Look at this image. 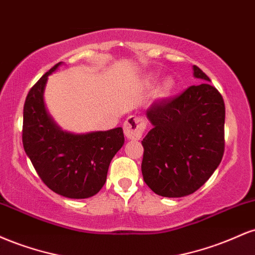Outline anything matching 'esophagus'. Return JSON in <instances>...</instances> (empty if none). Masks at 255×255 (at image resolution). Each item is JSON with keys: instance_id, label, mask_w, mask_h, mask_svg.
<instances>
[{"instance_id": "obj_1", "label": "esophagus", "mask_w": 255, "mask_h": 255, "mask_svg": "<svg viewBox=\"0 0 255 255\" xmlns=\"http://www.w3.org/2000/svg\"><path fill=\"white\" fill-rule=\"evenodd\" d=\"M146 126L147 122L141 116H129L124 124L125 135L131 140L140 139L146 129Z\"/></svg>"}]
</instances>
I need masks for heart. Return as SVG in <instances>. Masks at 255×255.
I'll return each instance as SVG.
<instances>
[{"label": "heart", "instance_id": "b5f03b06", "mask_svg": "<svg viewBox=\"0 0 255 255\" xmlns=\"http://www.w3.org/2000/svg\"><path fill=\"white\" fill-rule=\"evenodd\" d=\"M172 87H174V80H172L171 78H168L163 81L162 85H160L159 92L162 93V95H166V93L170 92Z\"/></svg>", "mask_w": 255, "mask_h": 255}]
</instances>
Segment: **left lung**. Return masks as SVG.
<instances>
[{
    "instance_id": "8db88e82",
    "label": "left lung",
    "mask_w": 255,
    "mask_h": 255,
    "mask_svg": "<svg viewBox=\"0 0 255 255\" xmlns=\"http://www.w3.org/2000/svg\"><path fill=\"white\" fill-rule=\"evenodd\" d=\"M193 85L174 98L154 102L146 111L153 128L142 139L141 171L156 194L181 198L211 177L224 153V101L197 66Z\"/></svg>"
}]
</instances>
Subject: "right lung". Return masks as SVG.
Wrapping results in <instances>:
<instances>
[{"mask_svg": "<svg viewBox=\"0 0 255 255\" xmlns=\"http://www.w3.org/2000/svg\"><path fill=\"white\" fill-rule=\"evenodd\" d=\"M55 64L26 97L22 145L38 176L52 192L71 199L93 197L107 181L108 169L125 142L121 127L72 134L61 130L45 110L44 87Z\"/></svg>", "mask_w": 255, "mask_h": 255, "instance_id": "obj_1", "label": "right lung"}]
</instances>
